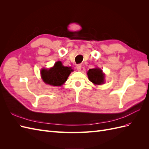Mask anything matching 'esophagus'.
I'll return each mask as SVG.
<instances>
[{
    "instance_id": "1",
    "label": "esophagus",
    "mask_w": 149,
    "mask_h": 149,
    "mask_svg": "<svg viewBox=\"0 0 149 149\" xmlns=\"http://www.w3.org/2000/svg\"><path fill=\"white\" fill-rule=\"evenodd\" d=\"M76 69L78 71H81V65L78 64L76 65Z\"/></svg>"
}]
</instances>
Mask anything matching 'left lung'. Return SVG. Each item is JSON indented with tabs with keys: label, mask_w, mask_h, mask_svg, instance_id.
<instances>
[{
	"label": "left lung",
	"mask_w": 149,
	"mask_h": 149,
	"mask_svg": "<svg viewBox=\"0 0 149 149\" xmlns=\"http://www.w3.org/2000/svg\"><path fill=\"white\" fill-rule=\"evenodd\" d=\"M89 81L95 84H101L104 82V75L100 68L90 69L88 73Z\"/></svg>",
	"instance_id": "obj_1"
}]
</instances>
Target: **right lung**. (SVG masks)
<instances>
[{
	"label": "right lung",
	"instance_id": "add662e5",
	"mask_svg": "<svg viewBox=\"0 0 149 149\" xmlns=\"http://www.w3.org/2000/svg\"><path fill=\"white\" fill-rule=\"evenodd\" d=\"M70 68L63 66L61 61H57L49 70L43 69L41 74L44 82L49 85L60 86L63 84L71 73Z\"/></svg>",
	"mask_w": 149,
	"mask_h": 149
}]
</instances>
